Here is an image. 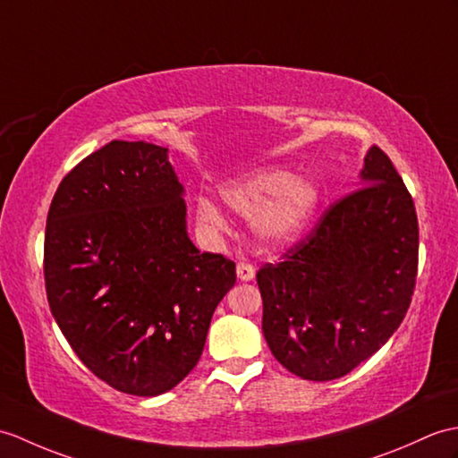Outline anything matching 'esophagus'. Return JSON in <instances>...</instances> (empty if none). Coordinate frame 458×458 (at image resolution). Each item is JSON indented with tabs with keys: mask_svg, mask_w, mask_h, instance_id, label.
I'll use <instances>...</instances> for the list:
<instances>
[{
	"mask_svg": "<svg viewBox=\"0 0 458 458\" xmlns=\"http://www.w3.org/2000/svg\"><path fill=\"white\" fill-rule=\"evenodd\" d=\"M236 275H238V279L243 281V283L253 281V277H255L253 265H250V263H246V261H240V263L236 265Z\"/></svg>",
	"mask_w": 458,
	"mask_h": 458,
	"instance_id": "34e87169",
	"label": "esophagus"
}]
</instances>
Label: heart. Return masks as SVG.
<instances>
[{"label":"heart","instance_id":"1","mask_svg":"<svg viewBox=\"0 0 458 458\" xmlns=\"http://www.w3.org/2000/svg\"><path fill=\"white\" fill-rule=\"evenodd\" d=\"M220 195L233 212L246 218L255 216V232L273 243L299 238L320 205V189L314 181L304 175L294 177L283 167H265L230 181ZM197 216L215 230L226 226L222 210L208 199H199Z\"/></svg>","mask_w":458,"mask_h":458}]
</instances>
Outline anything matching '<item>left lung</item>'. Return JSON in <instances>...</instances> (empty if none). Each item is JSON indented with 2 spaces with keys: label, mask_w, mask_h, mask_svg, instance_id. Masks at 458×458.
Returning <instances> with one entry per match:
<instances>
[{
  "label": "left lung",
  "mask_w": 458,
  "mask_h": 458,
  "mask_svg": "<svg viewBox=\"0 0 458 458\" xmlns=\"http://www.w3.org/2000/svg\"><path fill=\"white\" fill-rule=\"evenodd\" d=\"M360 189L258 271L263 335L293 375L334 380L385 345L406 316L418 275V216L390 157L370 146Z\"/></svg>",
  "instance_id": "1"
}]
</instances>
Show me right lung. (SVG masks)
Returning <instances> with one entry per match:
<instances>
[{"label":"right lung","mask_w":458,"mask_h":458,"mask_svg":"<svg viewBox=\"0 0 458 458\" xmlns=\"http://www.w3.org/2000/svg\"><path fill=\"white\" fill-rule=\"evenodd\" d=\"M167 148L113 140L62 179L48 210L50 312L95 377L132 396L172 390L199 363L236 263L200 253Z\"/></svg>","instance_id":"obj_1"}]
</instances>
